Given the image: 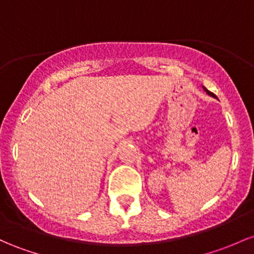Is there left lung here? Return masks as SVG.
Instances as JSON below:
<instances>
[{"label":"left lung","instance_id":"1","mask_svg":"<svg viewBox=\"0 0 254 254\" xmlns=\"http://www.w3.org/2000/svg\"><path fill=\"white\" fill-rule=\"evenodd\" d=\"M204 89H205V91H206V93H207V94H208V95H211V96L216 97V95H214V94H213V93H211V91H208V90H207V89H206V88H205V86H204Z\"/></svg>","mask_w":254,"mask_h":254}]
</instances>
